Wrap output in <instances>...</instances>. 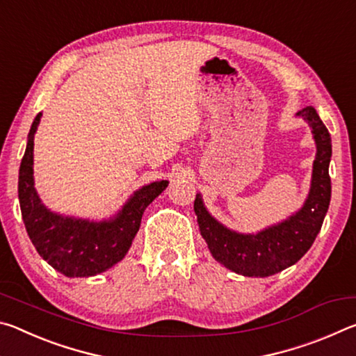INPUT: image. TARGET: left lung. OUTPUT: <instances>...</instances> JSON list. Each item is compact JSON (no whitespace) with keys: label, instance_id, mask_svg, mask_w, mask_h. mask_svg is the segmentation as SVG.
Listing matches in <instances>:
<instances>
[{"label":"left lung","instance_id":"8db88e82","mask_svg":"<svg viewBox=\"0 0 356 356\" xmlns=\"http://www.w3.org/2000/svg\"><path fill=\"white\" fill-rule=\"evenodd\" d=\"M297 114L308 120L317 146L309 196L297 213L262 232L246 236L220 225L204 207L201 195H196L195 212L201 236L216 261L238 275L265 278L298 262L314 243L327 215L331 197V136L312 106Z\"/></svg>","mask_w":356,"mask_h":356}]
</instances>
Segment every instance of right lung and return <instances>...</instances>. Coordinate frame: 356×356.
<instances>
[{"instance_id":"obj_1","label":"right lung","mask_w":356,"mask_h":356,"mask_svg":"<svg viewBox=\"0 0 356 356\" xmlns=\"http://www.w3.org/2000/svg\"><path fill=\"white\" fill-rule=\"evenodd\" d=\"M42 113L35 116L19 172V200L23 222L39 254L69 278L94 276L122 261L135 238L146 207L168 186L160 180L138 190L114 218L102 222L67 218L40 202L33 180L34 134Z\"/></svg>"}]
</instances>
